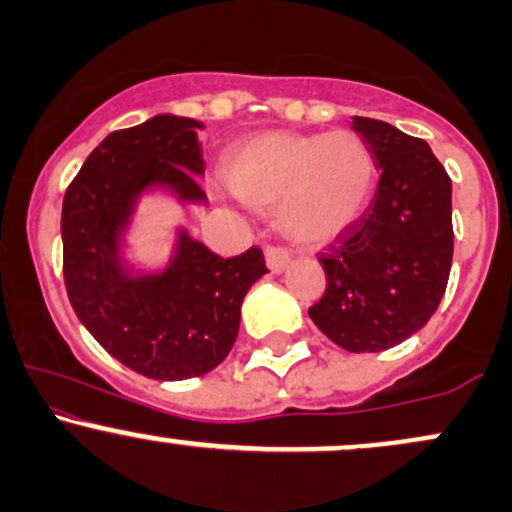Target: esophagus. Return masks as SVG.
Masks as SVG:
<instances>
[{"label": "esophagus", "mask_w": 512, "mask_h": 512, "mask_svg": "<svg viewBox=\"0 0 512 512\" xmlns=\"http://www.w3.org/2000/svg\"><path fill=\"white\" fill-rule=\"evenodd\" d=\"M264 260H267V267L272 269L274 274H279V272H284L286 264L291 262V255H289V250L281 248V245H269V248L264 250Z\"/></svg>", "instance_id": "obj_1"}]
</instances>
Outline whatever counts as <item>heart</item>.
<instances>
[{
	"label": "heart",
	"instance_id": "obj_1",
	"mask_svg": "<svg viewBox=\"0 0 512 512\" xmlns=\"http://www.w3.org/2000/svg\"><path fill=\"white\" fill-rule=\"evenodd\" d=\"M226 182L257 209L279 207L281 228L320 245L354 226L375 185V158L356 132H269L233 151Z\"/></svg>",
	"mask_w": 512,
	"mask_h": 512
}]
</instances>
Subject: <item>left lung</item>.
<instances>
[{
    "label": "left lung",
    "instance_id": "left-lung-1",
    "mask_svg": "<svg viewBox=\"0 0 512 512\" xmlns=\"http://www.w3.org/2000/svg\"><path fill=\"white\" fill-rule=\"evenodd\" d=\"M380 168L373 202L317 255L327 286L308 315L346 351L402 344L436 313L452 267L450 175L424 139L354 117Z\"/></svg>",
    "mask_w": 512,
    "mask_h": 512
}]
</instances>
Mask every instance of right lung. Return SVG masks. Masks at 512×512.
Instances as JSON below:
<instances>
[{
  "instance_id": "add662e5",
  "label": "right lung",
  "mask_w": 512,
  "mask_h": 512,
  "mask_svg": "<svg viewBox=\"0 0 512 512\" xmlns=\"http://www.w3.org/2000/svg\"><path fill=\"white\" fill-rule=\"evenodd\" d=\"M190 117L158 115L108 134L62 204V272L69 303L96 342L154 380H187L214 370L233 349L245 293L267 272L252 245L221 257L182 233L168 272L132 279L115 248L137 192L166 182L182 199H202V144Z\"/></svg>"
}]
</instances>
